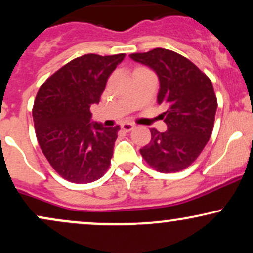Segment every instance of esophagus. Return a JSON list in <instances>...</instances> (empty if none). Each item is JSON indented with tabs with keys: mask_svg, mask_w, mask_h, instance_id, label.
<instances>
[{
	"mask_svg": "<svg viewBox=\"0 0 253 253\" xmlns=\"http://www.w3.org/2000/svg\"><path fill=\"white\" fill-rule=\"evenodd\" d=\"M134 128V125L130 124V123H123L121 124V129L125 130V132H129Z\"/></svg>",
	"mask_w": 253,
	"mask_h": 253,
	"instance_id": "obj_1",
	"label": "esophagus"
}]
</instances>
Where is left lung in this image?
<instances>
[{"mask_svg":"<svg viewBox=\"0 0 253 253\" xmlns=\"http://www.w3.org/2000/svg\"><path fill=\"white\" fill-rule=\"evenodd\" d=\"M129 57L156 72L157 101L168 106L163 114L168 130L151 128V141L140 149L141 156L161 172L185 169L200 156L213 132L217 108L213 84L195 64L173 51L155 48Z\"/></svg>","mask_w":253,"mask_h":253,"instance_id":"8db88e82","label":"left lung"}]
</instances>
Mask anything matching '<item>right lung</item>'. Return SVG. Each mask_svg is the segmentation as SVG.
Segmentation results:
<instances>
[{
	"instance_id": "1",
	"label": "right lung",
	"mask_w": 253,
	"mask_h": 253,
	"mask_svg": "<svg viewBox=\"0 0 253 253\" xmlns=\"http://www.w3.org/2000/svg\"><path fill=\"white\" fill-rule=\"evenodd\" d=\"M126 54H85L71 60L40 86L33 121L38 143L51 167L74 183L97 181L109 168L120 127L91 120L109 75Z\"/></svg>"
}]
</instances>
